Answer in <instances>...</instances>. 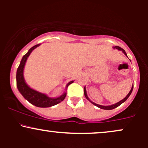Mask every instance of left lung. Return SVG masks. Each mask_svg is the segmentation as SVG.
<instances>
[{"label":"left lung","instance_id":"obj_1","mask_svg":"<svg viewBox=\"0 0 148 148\" xmlns=\"http://www.w3.org/2000/svg\"><path fill=\"white\" fill-rule=\"evenodd\" d=\"M114 48L117 49H118V50H120V51H123V52L125 54V56H127V53H126V52H125V51L123 49H122L121 47H117V46H115V47H114ZM133 88H134V85H133V86H132V89H131V90H130V92L128 93V95H127L126 97H125L124 98V99H123V100H121V101H119V102H118V103H115V104L111 105V106H101V105L97 104V103H94V102H92V101H91L89 99V98L88 97L87 93H86V88H84V95H85V97H86V99L89 100V101H90V102H91L92 103H93V104H94V105H95L96 106L99 107V108H101V109H104V110H111V109H113V108H116V107L119 106H120V104H122V103H123V102H125V101H126V100H127V99H128V97H129L130 96V95H131V93H132V90H133Z\"/></svg>","mask_w":148,"mask_h":148}]
</instances>
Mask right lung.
Instances as JSON below:
<instances>
[{"mask_svg":"<svg viewBox=\"0 0 148 148\" xmlns=\"http://www.w3.org/2000/svg\"><path fill=\"white\" fill-rule=\"evenodd\" d=\"M38 46H40V44L35 45L32 48H30L28 52L26 54H25L22 58L21 62H20L17 71H16V86H17L18 91L21 92L23 97L28 100L30 103L37 107L47 108V107H51L54 106V105H56L58 103L63 101L67 93L64 92L62 95L58 98H55V99L50 98L45 94H42V93L39 92L35 90L31 89L28 85L25 84L24 78H23V68H24L25 62H26L27 58L29 56L30 53ZM73 82L74 81H72L68 83V84L67 85V87H68L69 85L72 84Z\"/></svg>","mask_w":148,"mask_h":148,"instance_id":"add662e5","label":"right lung"}]
</instances>
